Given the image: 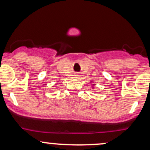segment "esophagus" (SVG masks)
<instances>
[{
	"label": "esophagus",
	"instance_id": "esophagus-1",
	"mask_svg": "<svg viewBox=\"0 0 150 150\" xmlns=\"http://www.w3.org/2000/svg\"><path fill=\"white\" fill-rule=\"evenodd\" d=\"M75 76H77V77H79V75H75Z\"/></svg>",
	"mask_w": 150,
	"mask_h": 150
}]
</instances>
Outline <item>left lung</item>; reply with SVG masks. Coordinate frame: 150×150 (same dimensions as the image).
<instances>
[{
	"label": "left lung",
	"mask_w": 150,
	"mask_h": 150,
	"mask_svg": "<svg viewBox=\"0 0 150 150\" xmlns=\"http://www.w3.org/2000/svg\"><path fill=\"white\" fill-rule=\"evenodd\" d=\"M93 85H94V84H93Z\"/></svg>",
	"instance_id": "1"
}]
</instances>
